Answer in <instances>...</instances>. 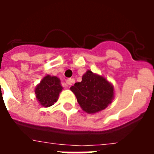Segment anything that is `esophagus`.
Returning a JSON list of instances; mask_svg holds the SVG:
<instances>
[{"label": "esophagus", "instance_id": "1", "mask_svg": "<svg viewBox=\"0 0 154 154\" xmlns=\"http://www.w3.org/2000/svg\"><path fill=\"white\" fill-rule=\"evenodd\" d=\"M66 83H67L68 86H71V85L72 84V78H69V79H67V82H66Z\"/></svg>", "mask_w": 154, "mask_h": 154}]
</instances>
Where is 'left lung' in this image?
<instances>
[{
    "label": "left lung",
    "instance_id": "obj_1",
    "mask_svg": "<svg viewBox=\"0 0 154 154\" xmlns=\"http://www.w3.org/2000/svg\"><path fill=\"white\" fill-rule=\"evenodd\" d=\"M84 111L92 114L106 108L114 97V88L106 78L87 71L81 82L71 87Z\"/></svg>",
    "mask_w": 154,
    "mask_h": 154
}]
</instances>
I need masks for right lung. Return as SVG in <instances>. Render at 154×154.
<instances>
[{
  "label": "right lung",
  "instance_id": "add662e5",
  "mask_svg": "<svg viewBox=\"0 0 154 154\" xmlns=\"http://www.w3.org/2000/svg\"><path fill=\"white\" fill-rule=\"evenodd\" d=\"M62 89L60 80L57 77L46 76L37 86L35 94L39 103L43 106L48 107L57 101Z\"/></svg>",
  "mask_w": 154,
  "mask_h": 154
}]
</instances>
